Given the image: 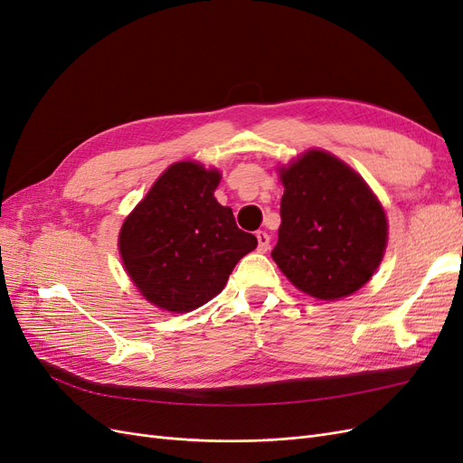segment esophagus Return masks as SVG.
Segmentation results:
<instances>
[{"mask_svg": "<svg viewBox=\"0 0 463 463\" xmlns=\"http://www.w3.org/2000/svg\"><path fill=\"white\" fill-rule=\"evenodd\" d=\"M257 241H259L260 253H266V250L270 249V235L266 232H257Z\"/></svg>", "mask_w": 463, "mask_h": 463, "instance_id": "esophagus-1", "label": "esophagus"}]
</instances>
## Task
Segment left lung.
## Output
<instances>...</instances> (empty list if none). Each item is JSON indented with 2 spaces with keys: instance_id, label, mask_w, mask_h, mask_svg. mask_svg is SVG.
<instances>
[{
  "instance_id": "left-lung-1",
  "label": "left lung",
  "mask_w": 463,
  "mask_h": 463,
  "mask_svg": "<svg viewBox=\"0 0 463 463\" xmlns=\"http://www.w3.org/2000/svg\"><path fill=\"white\" fill-rule=\"evenodd\" d=\"M282 223L272 259L289 282L322 301L352 296L381 264L388 222L352 167L326 150H307L279 167Z\"/></svg>"
}]
</instances>
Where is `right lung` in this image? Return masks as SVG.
Listing matches in <instances>:
<instances>
[{"instance_id":"add662e5","label":"right lung","mask_w":463,"mask_h":463,"mask_svg":"<svg viewBox=\"0 0 463 463\" xmlns=\"http://www.w3.org/2000/svg\"><path fill=\"white\" fill-rule=\"evenodd\" d=\"M218 170L175 162L125 218L119 255L145 299L170 313H189L226 286L235 264L257 247L237 228L214 191Z\"/></svg>"}]
</instances>
